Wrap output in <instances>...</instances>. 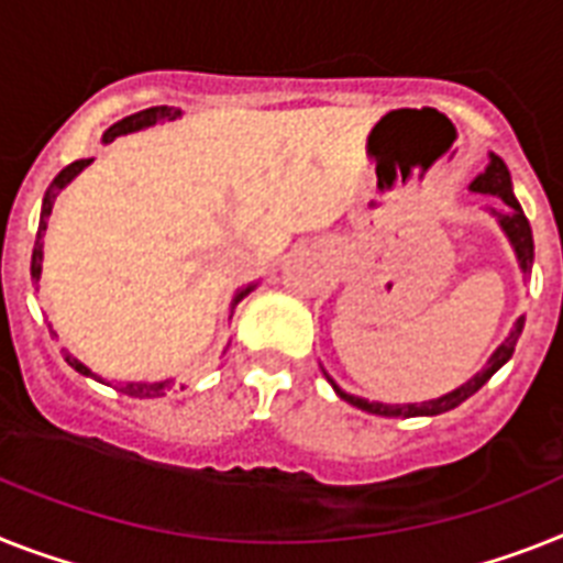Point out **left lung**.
Returning a JSON list of instances; mask_svg holds the SVG:
<instances>
[{"instance_id": "1", "label": "left lung", "mask_w": 563, "mask_h": 563, "mask_svg": "<svg viewBox=\"0 0 563 563\" xmlns=\"http://www.w3.org/2000/svg\"><path fill=\"white\" fill-rule=\"evenodd\" d=\"M472 189H475V192H483V195H495V198L504 203V207L492 209V212L498 216L500 227H504V232L509 235V241H512L515 253H518V262H521V271L529 273V267H532V255H536V247H532V230H529L527 216H523L521 203H518V198H515V192H512V178H509V169H506V164L500 161L498 155H492V164L486 166V172H483V175H477L475 184H472ZM521 331H523V319H518L515 331L509 333L504 345H500L498 351L492 354L489 365H486L481 374L472 376L466 385H460L457 391L445 394V397H440V399H431V402H411V406H385V402H368V399L354 397V394L342 391V388L333 383L331 376H328V379H331L333 391H336L339 397L345 399V402H351V406L362 408V411H368V415H379V417H434V415H443V411H452V408H457L460 402H466L472 394L481 391L483 385L492 379V374H495L500 365H506V362H509V356L515 354V342H518Z\"/></svg>"}]
</instances>
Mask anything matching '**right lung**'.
<instances>
[{"label": "right lung", "mask_w": 563, "mask_h": 563, "mask_svg": "<svg viewBox=\"0 0 563 563\" xmlns=\"http://www.w3.org/2000/svg\"><path fill=\"white\" fill-rule=\"evenodd\" d=\"M180 118V109H169V106H152V109H143L137 111V114H129V118L118 120V123L111 125V129H106L103 141H114L118 134H129V132H137V129H146V125H155L161 123V120H175ZM91 164V157H80V161H74V164L65 166L63 172H59L57 178L51 180L48 192H45V198H42V216H40V230H36V244H34V255H31V276H34V282H40V271H42V232H45V227H48V216H51V207H54V201H57L59 189L68 184V180L74 178V175H80L86 166ZM253 290V287H247V290H241L239 296H235V301H241L247 292ZM65 362L71 365L74 371H80V374L86 376H95V379H100L97 374H91V371L82 365L80 360H74L71 354H65ZM103 383V379H100ZM172 388V383L166 379V383H125L120 385V391L129 394V397H164L166 391Z\"/></svg>", "instance_id": "add662e5"}]
</instances>
